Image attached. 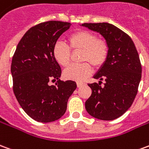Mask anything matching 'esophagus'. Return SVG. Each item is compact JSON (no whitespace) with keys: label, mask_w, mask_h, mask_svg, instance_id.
Here are the masks:
<instances>
[{"label":"esophagus","mask_w":149,"mask_h":149,"mask_svg":"<svg viewBox=\"0 0 149 149\" xmlns=\"http://www.w3.org/2000/svg\"><path fill=\"white\" fill-rule=\"evenodd\" d=\"M85 85V83H83V82H77V85L78 88H80V87H81L82 85Z\"/></svg>","instance_id":"obj_1"}]
</instances>
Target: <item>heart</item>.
<instances>
[{
  "label": "heart",
  "instance_id": "1",
  "mask_svg": "<svg viewBox=\"0 0 149 149\" xmlns=\"http://www.w3.org/2000/svg\"><path fill=\"white\" fill-rule=\"evenodd\" d=\"M69 47L72 51H81V60L85 63L72 64L64 71V77L68 80L82 81L91 74L92 68L102 67L107 61L109 55V46L103 38L87 31H79L68 36ZM53 57L58 64L66 67L70 62L71 51L66 44L57 42L52 50ZM90 63L89 64L88 63Z\"/></svg>",
  "mask_w": 149,
  "mask_h": 149
}]
</instances>
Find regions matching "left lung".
Wrapping results in <instances>:
<instances>
[{"label": "left lung", "instance_id": "obj_1", "mask_svg": "<svg viewBox=\"0 0 149 149\" xmlns=\"http://www.w3.org/2000/svg\"><path fill=\"white\" fill-rule=\"evenodd\" d=\"M81 26L99 33L109 46L107 61L93 76L99 83L88 84L92 94L85 102V109L93 118L114 120L128 110L137 94L142 72L139 54L130 36L112 24ZM103 79L106 82L101 86Z\"/></svg>", "mask_w": 149, "mask_h": 149}]
</instances>
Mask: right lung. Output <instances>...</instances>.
Here are the masks:
<instances>
[{
	"label": "right lung",
	"instance_id": "add662e5",
	"mask_svg": "<svg viewBox=\"0 0 149 149\" xmlns=\"http://www.w3.org/2000/svg\"><path fill=\"white\" fill-rule=\"evenodd\" d=\"M71 23L49 21L31 27L17 46L11 64L13 89L18 103L35 121L60 118L77 88L73 81H60L61 68L53 57L54 45ZM57 80L55 86L49 81Z\"/></svg>",
	"mask_w": 149,
	"mask_h": 149
}]
</instances>
